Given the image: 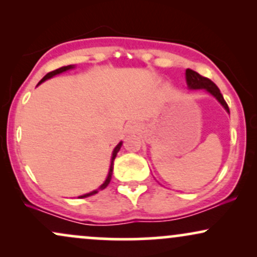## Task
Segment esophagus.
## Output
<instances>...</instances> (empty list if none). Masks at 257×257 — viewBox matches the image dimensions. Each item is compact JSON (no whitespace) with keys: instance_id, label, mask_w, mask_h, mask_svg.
Segmentation results:
<instances>
[{"instance_id":"obj_1","label":"esophagus","mask_w":257,"mask_h":257,"mask_svg":"<svg viewBox=\"0 0 257 257\" xmlns=\"http://www.w3.org/2000/svg\"><path fill=\"white\" fill-rule=\"evenodd\" d=\"M139 131H140V126H139L138 123H135V122L128 123V124H126V126H125V134L126 135L138 134Z\"/></svg>"}]
</instances>
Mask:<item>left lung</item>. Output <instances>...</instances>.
<instances>
[{
  "instance_id": "1",
  "label": "left lung",
  "mask_w": 257,
  "mask_h": 257,
  "mask_svg": "<svg viewBox=\"0 0 257 257\" xmlns=\"http://www.w3.org/2000/svg\"><path fill=\"white\" fill-rule=\"evenodd\" d=\"M186 83H187L188 89L191 90H197V89H205L209 94L214 96L217 101L222 105V107L229 113V108L227 106L225 99H223L222 94L220 93V89L216 87V84L213 81H210L209 78L203 77L198 72L193 71V70L187 69L186 70Z\"/></svg>"
}]
</instances>
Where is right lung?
<instances>
[{
    "label": "right lung",
    "mask_w": 257,
    "mask_h": 257,
    "mask_svg": "<svg viewBox=\"0 0 257 257\" xmlns=\"http://www.w3.org/2000/svg\"><path fill=\"white\" fill-rule=\"evenodd\" d=\"M72 69H75V65H67V66H63V67H60V69H57V70H54V71L47 73V75L44 76V77H43L42 79H41L40 82H38L37 85H40L41 83H43V82L47 81V79H49V78L54 77V76L59 75V73H63V72H65V71H67V70H72ZM122 144H123V143H122V141H120V143H118V145H117V146L113 149V152H112V157H111L110 169H108V174H107V176H106V180L104 181V184H101V185L99 186V188H96V190L91 191V192H89V193H85V194H83V196H79L78 198H87V197L93 196V194L98 193L99 191L104 190V188L107 187V185L110 184V181H111L112 172H113V161H114V158H116L117 153H118V151L120 150V147H122Z\"/></svg>",
    "instance_id": "1"
}]
</instances>
